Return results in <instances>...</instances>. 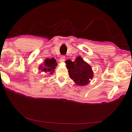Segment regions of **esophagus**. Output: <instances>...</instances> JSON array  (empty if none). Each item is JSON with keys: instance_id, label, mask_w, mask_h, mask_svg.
Returning a JSON list of instances; mask_svg holds the SVG:
<instances>
[{"instance_id": "esophagus-1", "label": "esophagus", "mask_w": 132, "mask_h": 132, "mask_svg": "<svg viewBox=\"0 0 132 132\" xmlns=\"http://www.w3.org/2000/svg\"><path fill=\"white\" fill-rule=\"evenodd\" d=\"M64 61H65V57H64V55H62L60 58V62L63 63L64 62Z\"/></svg>"}]
</instances>
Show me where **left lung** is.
Here are the masks:
<instances>
[{"label": "left lung", "instance_id": "left-lung-1", "mask_svg": "<svg viewBox=\"0 0 132 132\" xmlns=\"http://www.w3.org/2000/svg\"><path fill=\"white\" fill-rule=\"evenodd\" d=\"M66 63L70 77L77 85L86 86L93 78L91 67L80 56H78L73 62L70 60H67Z\"/></svg>", "mask_w": 132, "mask_h": 132}]
</instances>
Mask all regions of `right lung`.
Returning a JSON list of instances; mask_svg holds the SVG:
<instances>
[{
    "label": "right lung",
    "instance_id": "add662e5",
    "mask_svg": "<svg viewBox=\"0 0 132 132\" xmlns=\"http://www.w3.org/2000/svg\"><path fill=\"white\" fill-rule=\"evenodd\" d=\"M57 65V63L54 58L51 59L46 58L44 61V66H43V64H41L39 67V69L41 70L42 71L49 72L50 74H52L54 71V69Z\"/></svg>",
    "mask_w": 132,
    "mask_h": 132
}]
</instances>
